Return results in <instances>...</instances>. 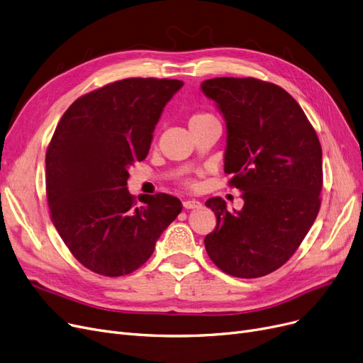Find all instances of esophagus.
<instances>
[{
	"label": "esophagus",
	"mask_w": 363,
	"mask_h": 363,
	"mask_svg": "<svg viewBox=\"0 0 363 363\" xmlns=\"http://www.w3.org/2000/svg\"><path fill=\"white\" fill-rule=\"evenodd\" d=\"M182 204H184L185 209H199V208H201V203L199 200H185Z\"/></svg>",
	"instance_id": "1"
}]
</instances>
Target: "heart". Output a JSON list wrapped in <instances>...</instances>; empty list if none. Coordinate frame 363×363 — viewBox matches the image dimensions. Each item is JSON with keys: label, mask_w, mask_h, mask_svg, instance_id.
I'll return each instance as SVG.
<instances>
[{"label": "heart", "mask_w": 363, "mask_h": 363, "mask_svg": "<svg viewBox=\"0 0 363 363\" xmlns=\"http://www.w3.org/2000/svg\"><path fill=\"white\" fill-rule=\"evenodd\" d=\"M211 117H213V116H211V114H208V113H194L191 117H190V125L191 124H196V123H200V121H203V120H208V118H211ZM184 184L186 185V186H193L194 185V182L191 181V179H184Z\"/></svg>", "instance_id": "heart-1"}]
</instances>
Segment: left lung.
Returning <instances> with one entry per match:
<instances>
[{
  "mask_svg": "<svg viewBox=\"0 0 363 363\" xmlns=\"http://www.w3.org/2000/svg\"><path fill=\"white\" fill-rule=\"evenodd\" d=\"M227 123L224 170L239 188L242 211L212 197L216 227L204 238L224 273L255 279L280 269L301 245L320 209L322 147L291 94L258 78L219 77L201 83Z\"/></svg>",
  "mask_w": 363,
  "mask_h": 363,
  "instance_id": "obj_1",
  "label": "left lung"
}]
</instances>
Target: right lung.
<instances>
[{
	"instance_id": "add662e5",
	"label": "right lung",
	"mask_w": 363,
	"mask_h": 363,
	"mask_svg": "<svg viewBox=\"0 0 363 363\" xmlns=\"http://www.w3.org/2000/svg\"><path fill=\"white\" fill-rule=\"evenodd\" d=\"M184 86L167 78H125L78 98L62 116L45 152L52 223L74 258L93 273L138 270L182 211L159 193L136 199L129 167L143 162L163 108Z\"/></svg>"
}]
</instances>
